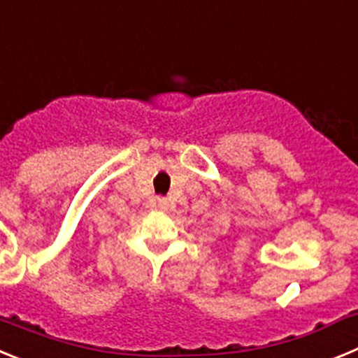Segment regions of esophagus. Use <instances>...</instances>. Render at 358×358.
Returning <instances> with one entry per match:
<instances>
[{
	"mask_svg": "<svg viewBox=\"0 0 358 358\" xmlns=\"http://www.w3.org/2000/svg\"><path fill=\"white\" fill-rule=\"evenodd\" d=\"M156 201H157V208L162 209V211H165V209L169 208V201H166L165 196H157Z\"/></svg>",
	"mask_w": 358,
	"mask_h": 358,
	"instance_id": "obj_1",
	"label": "esophagus"
}]
</instances>
